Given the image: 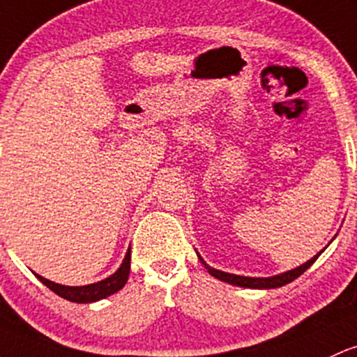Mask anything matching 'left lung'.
<instances>
[{
  "label": "left lung",
  "mask_w": 357,
  "mask_h": 357,
  "mask_svg": "<svg viewBox=\"0 0 357 357\" xmlns=\"http://www.w3.org/2000/svg\"><path fill=\"white\" fill-rule=\"evenodd\" d=\"M322 254V250H320L317 256H313L310 261H307L305 264L298 266V268L291 269V271H287V273H281V274H276V276H269V278H249V276H238V274H230V273H223V271H218V269L211 268V266L206 264L205 261H203V257L198 254V259L202 261V264L205 266L206 269H208V273L211 276H215L217 280L220 281H225V283L229 284H236V287H242V288H256V289H269V288H280V287H284V284L291 283L293 280H296V278L300 276V274H303L307 271L308 268L313 264V262L317 261V257Z\"/></svg>",
  "instance_id": "obj_1"
}]
</instances>
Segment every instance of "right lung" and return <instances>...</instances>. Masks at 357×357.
I'll use <instances>...</instances> for the list:
<instances>
[{"instance_id":"1","label":"right lung","mask_w":357,"mask_h":357,"mask_svg":"<svg viewBox=\"0 0 357 357\" xmlns=\"http://www.w3.org/2000/svg\"><path fill=\"white\" fill-rule=\"evenodd\" d=\"M128 273H130V249L125 254V259L121 262V266L116 269L112 276L107 278V280H101L98 283L86 284V287H64V284L54 283V281L45 280L40 274H35L42 283L45 284L47 288L52 289L54 293L62 298L74 301V303H93V301L103 300L107 296L113 295L119 289L125 287L128 280Z\"/></svg>"}]
</instances>
